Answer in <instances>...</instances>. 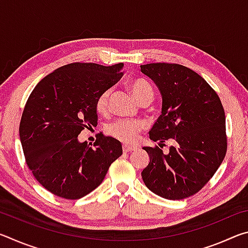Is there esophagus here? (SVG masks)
Returning <instances> with one entry per match:
<instances>
[{
  "mask_svg": "<svg viewBox=\"0 0 248 248\" xmlns=\"http://www.w3.org/2000/svg\"><path fill=\"white\" fill-rule=\"evenodd\" d=\"M136 150V148H133V146H130V145H127V144H124V146H123V151L124 153H128V152H132V151H134Z\"/></svg>",
  "mask_w": 248,
  "mask_h": 248,
  "instance_id": "1",
  "label": "esophagus"
}]
</instances>
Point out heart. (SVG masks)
Returning <instances> with one entry per match:
<instances>
[{
	"label": "heart",
	"instance_id": "1",
	"mask_svg": "<svg viewBox=\"0 0 248 248\" xmlns=\"http://www.w3.org/2000/svg\"><path fill=\"white\" fill-rule=\"evenodd\" d=\"M130 89L134 97L140 103L151 100L153 96V90L150 84L143 78H133L130 82ZM110 90L103 91L96 98L95 107L99 114H106L108 111V102ZM142 130V124L136 120L118 119L107 127V133L124 143H132L137 140L138 134Z\"/></svg>",
	"mask_w": 248,
	"mask_h": 248
}]
</instances>
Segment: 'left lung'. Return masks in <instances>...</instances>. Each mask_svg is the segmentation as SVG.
<instances>
[{
    "label": "left lung",
    "mask_w": 248,
    "mask_h": 248,
    "mask_svg": "<svg viewBox=\"0 0 248 248\" xmlns=\"http://www.w3.org/2000/svg\"><path fill=\"white\" fill-rule=\"evenodd\" d=\"M162 95V115L150 130L158 145L173 139L169 154L144 146L150 163L142 170L145 186L162 198L179 200L198 192L225 156V114L219 96L195 71L176 63L141 65Z\"/></svg>",
    "instance_id": "1"
}]
</instances>
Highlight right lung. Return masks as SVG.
Masks as SVG:
<instances>
[{"mask_svg": "<svg viewBox=\"0 0 248 248\" xmlns=\"http://www.w3.org/2000/svg\"><path fill=\"white\" fill-rule=\"evenodd\" d=\"M124 63H70L37 84L25 105L19 138L32 175L46 189L79 199L97 188L123 146L98 134L94 144L79 142L83 129L97 125L96 98L123 77Z\"/></svg>", "mask_w": 248, "mask_h": 248, "instance_id": "add662e5", "label": "right lung"}]
</instances>
